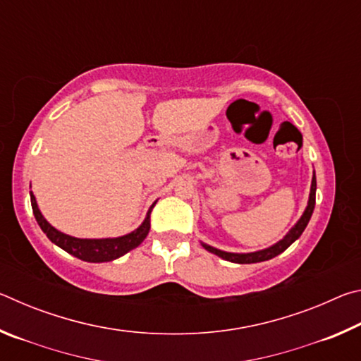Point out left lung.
Segmentation results:
<instances>
[{
  "label": "left lung",
  "mask_w": 361,
  "mask_h": 361,
  "mask_svg": "<svg viewBox=\"0 0 361 361\" xmlns=\"http://www.w3.org/2000/svg\"><path fill=\"white\" fill-rule=\"evenodd\" d=\"M315 191H317V180H315V172L312 176V183H310V194H309V200H307V207H305L304 213L301 215V218L298 219L296 224L293 226V228L286 232L283 239H280L279 242L274 243V245L267 247V248H262L258 250V252H250V253H231V252H223V250H218L212 245H207V243H202V247L207 250V252H210L213 255L219 256V258H223L226 261H231V262H237V264H252V262H261V261H267V259H272L274 256H277L280 253H283L286 248H288L293 242L298 240L299 237L305 229V226H307L310 216H312L314 213V207H315Z\"/></svg>",
  "instance_id": "left-lung-1"
}]
</instances>
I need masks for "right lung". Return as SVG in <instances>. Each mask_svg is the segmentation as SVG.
Wrapping results in <instances>:
<instances>
[{
	"instance_id": "add662e5",
	"label": "right lung",
	"mask_w": 361,
	"mask_h": 361,
	"mask_svg": "<svg viewBox=\"0 0 361 361\" xmlns=\"http://www.w3.org/2000/svg\"><path fill=\"white\" fill-rule=\"evenodd\" d=\"M30 199H32V209L33 215L38 221L39 228L42 232L47 235V239L52 243H56L57 247L65 250L66 253H70L76 258L87 261V262H108L113 259H118L126 253H129L130 250L137 248L140 243H142L146 235L149 232V215L152 207L156 202L149 207L148 213H146V218L143 223L138 226L135 231L129 232V234L121 235V237H108V239H79V237H73L68 234H63L59 229L54 228V226L47 221V219L42 216V213L38 209V204H36V199L33 192H30Z\"/></svg>"
}]
</instances>
